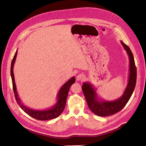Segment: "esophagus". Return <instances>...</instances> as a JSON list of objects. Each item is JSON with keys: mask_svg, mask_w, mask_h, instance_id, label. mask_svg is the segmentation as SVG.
I'll use <instances>...</instances> for the list:
<instances>
[{"mask_svg": "<svg viewBox=\"0 0 146 146\" xmlns=\"http://www.w3.org/2000/svg\"><path fill=\"white\" fill-rule=\"evenodd\" d=\"M84 79V76L83 74H78L76 77V80L78 81H80V80H83Z\"/></svg>", "mask_w": 146, "mask_h": 146, "instance_id": "1", "label": "esophagus"}]
</instances>
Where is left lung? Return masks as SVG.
<instances>
[{
	"instance_id": "8db88e82",
	"label": "left lung",
	"mask_w": 146,
	"mask_h": 146,
	"mask_svg": "<svg viewBox=\"0 0 146 146\" xmlns=\"http://www.w3.org/2000/svg\"><path fill=\"white\" fill-rule=\"evenodd\" d=\"M121 42L129 55L130 60L129 82L123 95L119 99L114 101L103 100L99 101L95 90L90 83H83L82 87L88 107L95 114L99 116H111L120 111L130 99L136 86L137 72L133 55L129 46L122 41Z\"/></svg>"
}]
</instances>
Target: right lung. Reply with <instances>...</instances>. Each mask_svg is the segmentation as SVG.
I'll return each mask as SVG.
<instances>
[{
	"instance_id": "right-lung-1",
	"label": "right lung",
	"mask_w": 146,
	"mask_h": 146,
	"mask_svg": "<svg viewBox=\"0 0 146 146\" xmlns=\"http://www.w3.org/2000/svg\"><path fill=\"white\" fill-rule=\"evenodd\" d=\"M17 52L15 53V55L13 57V58L11 61V76L12 79V83H13V91H14L15 97L16 100L17 102V104L19 105V107L23 109L24 112L28 114L29 116L32 117L35 119H36L40 121H47L49 120V119H55L57 117H58L61 113L63 112L65 108V105L66 103V99L68 98V92L69 91V88L73 83L76 82V79L75 77H73L70 79L65 83L64 85L61 88V89L59 91V92L58 94V101H57L56 104L50 109L48 110H34L32 109H30L29 108H27L21 103V102L18 97V94L16 91V84L15 81V77H14V73H13V66H14V64L16 60Z\"/></svg>"
}]
</instances>
